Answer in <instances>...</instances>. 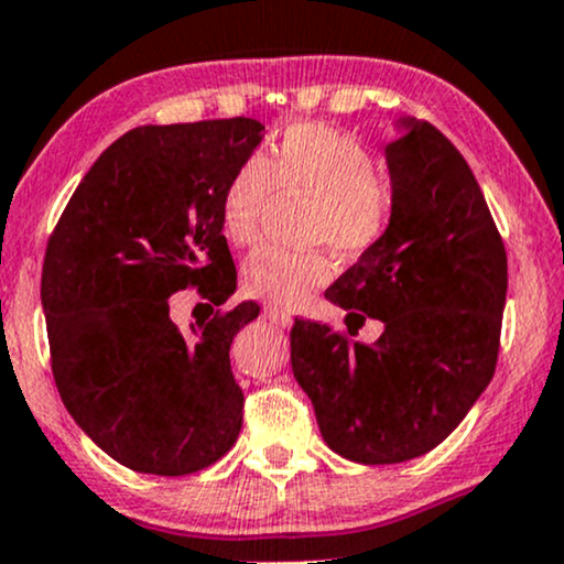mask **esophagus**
Listing matches in <instances>:
<instances>
[{
  "label": "esophagus",
  "mask_w": 564,
  "mask_h": 564,
  "mask_svg": "<svg viewBox=\"0 0 564 564\" xmlns=\"http://www.w3.org/2000/svg\"><path fill=\"white\" fill-rule=\"evenodd\" d=\"M264 318H268L270 323H275L278 328H289L291 323H294V318H291V313H286V310L278 307V304H273V302L264 304Z\"/></svg>",
  "instance_id": "34e87169"
}]
</instances>
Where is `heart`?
<instances>
[{
  "mask_svg": "<svg viewBox=\"0 0 564 564\" xmlns=\"http://www.w3.org/2000/svg\"><path fill=\"white\" fill-rule=\"evenodd\" d=\"M275 196L313 198L310 241L332 243L345 257L371 249L392 217L390 183L373 170L368 148L352 134L321 124L291 127L260 159L238 166L223 193L228 241H254ZM332 273L334 264L323 251L264 243L243 260L241 283L249 294L294 307Z\"/></svg>",
  "mask_w": 564,
  "mask_h": 564,
  "instance_id": "b5f03b06",
  "label": "heart"
}]
</instances>
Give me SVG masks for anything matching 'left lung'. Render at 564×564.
Returning <instances> with one entry per match:
<instances>
[{
  "instance_id": "obj_1",
  "label": "left lung",
  "mask_w": 564,
  "mask_h": 564,
  "mask_svg": "<svg viewBox=\"0 0 564 564\" xmlns=\"http://www.w3.org/2000/svg\"><path fill=\"white\" fill-rule=\"evenodd\" d=\"M384 151L392 217L326 300L347 332L377 318L373 345L294 321L291 371L326 445L358 464L424 456L462 424L496 371L507 251L475 174L430 121L400 119Z\"/></svg>"
}]
</instances>
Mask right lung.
Wrapping results in <instances>:
<instances>
[{
  "mask_svg": "<svg viewBox=\"0 0 564 564\" xmlns=\"http://www.w3.org/2000/svg\"><path fill=\"white\" fill-rule=\"evenodd\" d=\"M262 132L243 116L132 129L84 174L50 236L42 307L57 392L97 448L142 475L209 467L241 432L230 345L260 304L187 336L170 296L198 286L225 304L236 291L223 193Z\"/></svg>",
  "mask_w": 564,
  "mask_h": 564,
  "instance_id": "obj_1",
  "label": "right lung"
}]
</instances>
